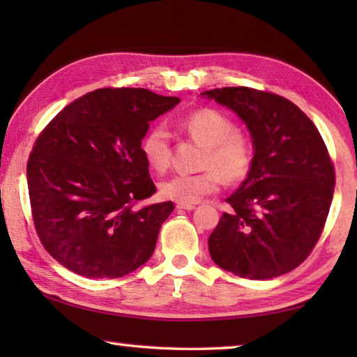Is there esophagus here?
Returning a JSON list of instances; mask_svg holds the SVG:
<instances>
[{"mask_svg":"<svg viewBox=\"0 0 357 357\" xmlns=\"http://www.w3.org/2000/svg\"><path fill=\"white\" fill-rule=\"evenodd\" d=\"M178 209H185V211H192V209H195V204H181V203H178V206H176Z\"/></svg>","mask_w":357,"mask_h":357,"instance_id":"1","label":"esophagus"}]
</instances>
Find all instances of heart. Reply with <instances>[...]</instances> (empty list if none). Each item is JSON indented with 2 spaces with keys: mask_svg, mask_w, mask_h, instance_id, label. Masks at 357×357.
<instances>
[{
  "mask_svg": "<svg viewBox=\"0 0 357 357\" xmlns=\"http://www.w3.org/2000/svg\"><path fill=\"white\" fill-rule=\"evenodd\" d=\"M181 128L193 142L204 146L202 168L195 174H174L160 183V195L181 204H195L220 189L222 178L238 183L249 174L253 146L244 132L227 114L215 108H202L181 121ZM142 153L148 167L165 172L172 162L170 134L162 124L153 126L142 140Z\"/></svg>",
  "mask_w": 357,
  "mask_h": 357,
  "instance_id": "b5f03b06",
  "label": "heart"
}]
</instances>
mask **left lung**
Here are the masks:
<instances>
[{
    "instance_id": "8db88e82",
    "label": "left lung",
    "mask_w": 357,
    "mask_h": 357,
    "mask_svg": "<svg viewBox=\"0 0 357 357\" xmlns=\"http://www.w3.org/2000/svg\"><path fill=\"white\" fill-rule=\"evenodd\" d=\"M203 96L244 121L253 140L247 179L227 198L208 239L219 268L243 279L289 273L321 236L334 195L335 172L312 119L279 94L247 86L215 88Z\"/></svg>"
}]
</instances>
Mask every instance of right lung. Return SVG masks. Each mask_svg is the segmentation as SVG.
Masks as SVG:
<instances>
[{"mask_svg":"<svg viewBox=\"0 0 357 357\" xmlns=\"http://www.w3.org/2000/svg\"><path fill=\"white\" fill-rule=\"evenodd\" d=\"M178 98L143 88L96 89L66 105L36 140L26 165L36 233L72 273L116 279L151 258L173 202L154 195L142 153L149 123Z\"/></svg>","mask_w":357,"mask_h":357,"instance_id":"right-lung-1","label":"right lung"}]
</instances>
